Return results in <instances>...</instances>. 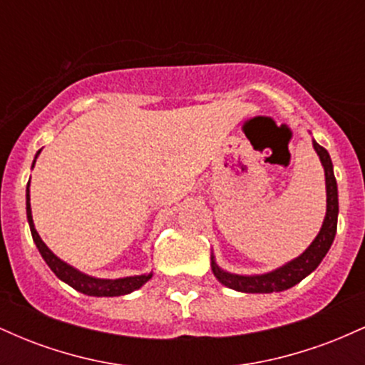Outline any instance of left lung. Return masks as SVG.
Segmentation results:
<instances>
[{
    "label": "left lung",
    "mask_w": 365,
    "mask_h": 365,
    "mask_svg": "<svg viewBox=\"0 0 365 365\" xmlns=\"http://www.w3.org/2000/svg\"><path fill=\"white\" fill-rule=\"evenodd\" d=\"M314 149H316L317 156H319L322 166H324V177H326V216L322 221L321 232L314 238V242L305 249L302 255L293 259L284 266L278 269L271 271L266 274H254V276H242L232 274L221 269L215 261V255L211 257L212 273L217 278V282L223 283L225 287L232 288V290L244 292V293H273L283 292L288 288L295 287L300 283L307 274H311L317 266H319L324 255L328 254L331 244H333L334 235H336V223H338V187L336 178L333 173V163L331 158L322 145L312 140Z\"/></svg>",
    "instance_id": "8db88e82"
}]
</instances>
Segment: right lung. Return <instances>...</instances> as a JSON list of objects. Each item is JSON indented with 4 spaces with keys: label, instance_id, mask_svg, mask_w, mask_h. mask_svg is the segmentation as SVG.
I'll use <instances>...</instances> for the list:
<instances>
[{
    "label": "right lung",
    "instance_id": "add662e5",
    "mask_svg": "<svg viewBox=\"0 0 365 365\" xmlns=\"http://www.w3.org/2000/svg\"><path fill=\"white\" fill-rule=\"evenodd\" d=\"M41 153V150H39ZM39 153L36 154V158L39 156ZM36 165V159L32 163V168ZM29 185H31V180L27 183V220H29V226H31V233L32 238H34L37 249H39L41 255L51 267V271L61 282H65L66 284L75 288L77 292L86 293V295H92V297H120V295H127V293L137 290L140 288L142 284L148 283L150 279L149 274H140V276H127V278H118V279H99V278H92V276H87L77 271L75 267L70 266V264L63 262L60 257H56L51 250L48 249V245L41 240L39 233L36 232L34 221H32V211H31V194H29Z\"/></svg>",
    "mask_w": 365,
    "mask_h": 365
}]
</instances>
